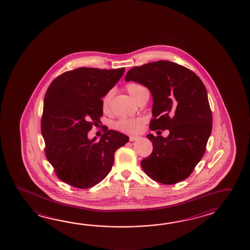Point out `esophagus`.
Here are the masks:
<instances>
[{
    "label": "esophagus",
    "mask_w": 250,
    "mask_h": 250,
    "mask_svg": "<svg viewBox=\"0 0 250 250\" xmlns=\"http://www.w3.org/2000/svg\"><path fill=\"white\" fill-rule=\"evenodd\" d=\"M138 138H139V137H137V136H130V137H129V141L133 142V141L137 140Z\"/></svg>",
    "instance_id": "1"
}]
</instances>
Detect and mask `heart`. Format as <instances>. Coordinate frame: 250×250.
<instances>
[{
  "instance_id": "1",
  "label": "heart",
  "mask_w": 250,
  "mask_h": 250,
  "mask_svg": "<svg viewBox=\"0 0 250 250\" xmlns=\"http://www.w3.org/2000/svg\"><path fill=\"white\" fill-rule=\"evenodd\" d=\"M126 89H127L128 94L131 96V98L138 101L144 94L147 91L146 88H145L143 85L136 83H130L126 85ZM112 98H113V91H108L102 98L101 101V106L104 113H108L110 111V106H111V102H112ZM144 123V120L142 118H136V119H121L118 122L114 123V127L122 131V132L127 133V134H133L137 133L140 130L142 127V124Z\"/></svg>"
}]
</instances>
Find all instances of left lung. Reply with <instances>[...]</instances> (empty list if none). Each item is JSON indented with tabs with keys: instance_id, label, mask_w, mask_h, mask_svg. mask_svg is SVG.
<instances>
[{
	"instance_id": "1",
	"label": "left lung",
	"mask_w": 250,
	"mask_h": 250,
	"mask_svg": "<svg viewBox=\"0 0 250 250\" xmlns=\"http://www.w3.org/2000/svg\"><path fill=\"white\" fill-rule=\"evenodd\" d=\"M125 81L142 84L151 91L150 128L169 130L167 137L147 135L153 150L141 162L144 171L164 185L185 180L204 155L212 130L204 84L190 69L166 60L133 67Z\"/></svg>"
}]
</instances>
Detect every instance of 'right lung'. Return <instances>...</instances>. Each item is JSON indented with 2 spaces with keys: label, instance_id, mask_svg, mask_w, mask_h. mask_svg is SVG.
Wrapping results in <instances>:
<instances>
[{
  "label": "right lung",
  "instance_id": "right-lung-1",
  "mask_svg": "<svg viewBox=\"0 0 250 250\" xmlns=\"http://www.w3.org/2000/svg\"><path fill=\"white\" fill-rule=\"evenodd\" d=\"M125 68L81 67L65 72L49 85L42 118L45 154L60 180L80 189L98 185L111 170L114 153L128 137L104 127L99 141L88 133L100 123L102 98Z\"/></svg>",
  "mask_w": 250,
  "mask_h": 250
}]
</instances>
